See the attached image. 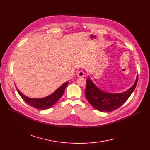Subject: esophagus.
Listing matches in <instances>:
<instances>
[{"mask_svg":"<svg viewBox=\"0 0 150 150\" xmlns=\"http://www.w3.org/2000/svg\"><path fill=\"white\" fill-rule=\"evenodd\" d=\"M77 76H79V77H83V76H84V72H83V71L80 70V71H79V72H78Z\"/></svg>","mask_w":150,"mask_h":150,"instance_id":"34e87169","label":"esophagus"}]
</instances>
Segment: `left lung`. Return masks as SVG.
Instances as JSON below:
<instances>
[{"mask_svg": "<svg viewBox=\"0 0 150 150\" xmlns=\"http://www.w3.org/2000/svg\"><path fill=\"white\" fill-rule=\"evenodd\" d=\"M138 81V75L131 88L122 93H110L100 89L89 77L86 81L85 96L94 108L102 112H111L119 108L125 103L134 91Z\"/></svg>", "mask_w": 150, "mask_h": 150, "instance_id": "8db88e82", "label": "left lung"}]
</instances>
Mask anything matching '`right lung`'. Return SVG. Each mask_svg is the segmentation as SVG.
Listing matches in <instances>:
<instances>
[{
    "label": "right lung",
    "instance_id": "1",
    "mask_svg": "<svg viewBox=\"0 0 150 150\" xmlns=\"http://www.w3.org/2000/svg\"><path fill=\"white\" fill-rule=\"evenodd\" d=\"M69 82L63 84L62 86L55 91L51 95L42 98H29L22 93L17 88V91L21 98L24 100L26 103L31 106H33L38 109H47L51 108L57 103V101L61 98L64 93L66 86Z\"/></svg>",
    "mask_w": 150,
    "mask_h": 150
}]
</instances>
